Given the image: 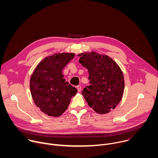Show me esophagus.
I'll return each mask as SVG.
<instances>
[{
  "label": "esophagus",
  "mask_w": 158,
  "mask_h": 158,
  "mask_svg": "<svg viewBox=\"0 0 158 158\" xmlns=\"http://www.w3.org/2000/svg\"><path fill=\"white\" fill-rule=\"evenodd\" d=\"M77 91L78 92H80L81 91V85H77Z\"/></svg>",
  "instance_id": "1"
}]
</instances>
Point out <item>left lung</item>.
I'll return each mask as SVG.
<instances>
[{
  "mask_svg": "<svg viewBox=\"0 0 158 158\" xmlns=\"http://www.w3.org/2000/svg\"><path fill=\"white\" fill-rule=\"evenodd\" d=\"M78 56L79 63L88 70L91 84L83 89L82 96L97 113H109L123 96L124 79L121 69L113 59L106 55L91 52Z\"/></svg>",
  "mask_w": 158,
  "mask_h": 158,
  "instance_id": "8db88e82",
  "label": "left lung"
}]
</instances>
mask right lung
I'll return each mask as SVG.
<instances>
[{"mask_svg":"<svg viewBox=\"0 0 158 158\" xmlns=\"http://www.w3.org/2000/svg\"><path fill=\"white\" fill-rule=\"evenodd\" d=\"M74 53H59L46 57L35 67L30 79V89L35 105L44 113L59 117L67 109L77 90L63 79L65 66Z\"/></svg>","mask_w":158,"mask_h":158,"instance_id":"1","label":"right lung"}]
</instances>
